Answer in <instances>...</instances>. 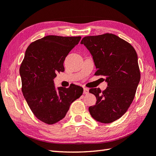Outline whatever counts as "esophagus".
Instances as JSON below:
<instances>
[{
    "instance_id": "esophagus-1",
    "label": "esophagus",
    "mask_w": 156,
    "mask_h": 156,
    "mask_svg": "<svg viewBox=\"0 0 156 156\" xmlns=\"http://www.w3.org/2000/svg\"><path fill=\"white\" fill-rule=\"evenodd\" d=\"M83 93L84 94H87V93H89V89H87V88H84Z\"/></svg>"
}]
</instances>
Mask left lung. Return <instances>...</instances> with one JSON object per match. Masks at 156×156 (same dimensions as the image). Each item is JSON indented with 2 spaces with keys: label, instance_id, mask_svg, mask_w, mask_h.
Segmentation results:
<instances>
[{
  "label": "left lung",
  "instance_id": "8db88e82",
  "mask_svg": "<svg viewBox=\"0 0 156 156\" xmlns=\"http://www.w3.org/2000/svg\"><path fill=\"white\" fill-rule=\"evenodd\" d=\"M93 56L96 76L105 77L108 87L89 90L95 95V105L89 110L95 120L112 123L125 114L131 105L140 82L138 56L128 42L111 33L87 36L82 39Z\"/></svg>",
  "mask_w": 156,
  "mask_h": 156
}]
</instances>
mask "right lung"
<instances>
[{
	"mask_svg": "<svg viewBox=\"0 0 156 156\" xmlns=\"http://www.w3.org/2000/svg\"><path fill=\"white\" fill-rule=\"evenodd\" d=\"M81 37L48 35L31 43L20 67L22 91L34 115L44 123L54 124L63 119L73 101L83 93L74 85L56 89L54 79L64 72L63 63Z\"/></svg>",
	"mask_w": 156,
	"mask_h": 156,
	"instance_id": "right-lung-1",
	"label": "right lung"
}]
</instances>
